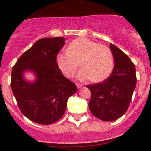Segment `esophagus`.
<instances>
[{
	"mask_svg": "<svg viewBox=\"0 0 151 151\" xmlns=\"http://www.w3.org/2000/svg\"><path fill=\"white\" fill-rule=\"evenodd\" d=\"M76 85H77V88H81L82 87H83V85H80V84H77Z\"/></svg>",
	"mask_w": 151,
	"mask_h": 151,
	"instance_id": "1",
	"label": "esophagus"
}]
</instances>
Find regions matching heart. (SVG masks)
Returning <instances> with one entry per match:
<instances>
[{"instance_id":"b5f03b06","label":"heart","mask_w":151,"mask_h":151,"mask_svg":"<svg viewBox=\"0 0 151 151\" xmlns=\"http://www.w3.org/2000/svg\"><path fill=\"white\" fill-rule=\"evenodd\" d=\"M80 61L83 67L77 74L80 81H103L113 69V55L110 50L85 38L74 40L68 47V51L60 52L57 56L58 66L68 78L74 76Z\"/></svg>"}]
</instances>
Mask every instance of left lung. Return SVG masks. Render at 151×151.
Instances as JSON below:
<instances>
[{"label": "left lung", "mask_w": 151, "mask_h": 151, "mask_svg": "<svg viewBox=\"0 0 151 151\" xmlns=\"http://www.w3.org/2000/svg\"><path fill=\"white\" fill-rule=\"evenodd\" d=\"M109 48L115 61L112 74L102 83L87 86L91 92L90 111L103 121H115L126 113L137 83L135 66L127 55L112 44Z\"/></svg>", "instance_id": "8db88e82"}]
</instances>
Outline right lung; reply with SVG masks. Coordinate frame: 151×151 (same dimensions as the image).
I'll use <instances>...</instances> for the list:
<instances>
[{"instance_id":"add662e5","label":"right lung","mask_w":151,"mask_h":151,"mask_svg":"<svg viewBox=\"0 0 151 151\" xmlns=\"http://www.w3.org/2000/svg\"><path fill=\"white\" fill-rule=\"evenodd\" d=\"M63 37L44 38L35 42L13 66L11 87L21 112L33 122L42 125L55 123L64 114L68 98L75 93V84L59 69L56 58L65 45ZM31 71L33 82L23 74Z\"/></svg>"}]
</instances>
